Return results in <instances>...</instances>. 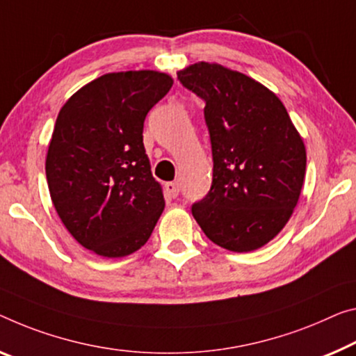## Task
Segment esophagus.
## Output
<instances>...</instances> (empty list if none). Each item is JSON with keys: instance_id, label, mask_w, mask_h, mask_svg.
Here are the masks:
<instances>
[{"instance_id": "1", "label": "esophagus", "mask_w": 356, "mask_h": 356, "mask_svg": "<svg viewBox=\"0 0 356 356\" xmlns=\"http://www.w3.org/2000/svg\"><path fill=\"white\" fill-rule=\"evenodd\" d=\"M165 191L170 197H177L179 194V184L178 183H165Z\"/></svg>"}]
</instances>
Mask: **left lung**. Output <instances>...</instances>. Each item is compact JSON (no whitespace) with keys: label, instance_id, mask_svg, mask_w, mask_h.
Here are the masks:
<instances>
[{"label":"left lung","instance_id":"8db88e82","mask_svg":"<svg viewBox=\"0 0 356 356\" xmlns=\"http://www.w3.org/2000/svg\"><path fill=\"white\" fill-rule=\"evenodd\" d=\"M205 100L213 181L193 215L213 243L248 253L269 243L298 205L305 146L275 94L250 76L199 62L178 71Z\"/></svg>","mask_w":356,"mask_h":356}]
</instances>
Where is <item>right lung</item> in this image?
<instances>
[{"instance_id":"1","label":"right lung","mask_w":356,"mask_h":356,"mask_svg":"<svg viewBox=\"0 0 356 356\" xmlns=\"http://www.w3.org/2000/svg\"><path fill=\"white\" fill-rule=\"evenodd\" d=\"M173 86L154 70L108 73L60 109L46 157L52 204L68 232L103 258L151 237L165 200L143 145L146 114Z\"/></svg>"}]
</instances>
